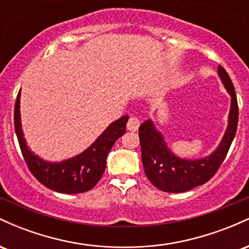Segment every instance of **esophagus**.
<instances>
[{"label": "esophagus", "instance_id": "esophagus-1", "mask_svg": "<svg viewBox=\"0 0 249 249\" xmlns=\"http://www.w3.org/2000/svg\"><path fill=\"white\" fill-rule=\"evenodd\" d=\"M139 125H141V122H139V119L137 118V117H131L130 119H128L127 124H126V127L128 131H132V132H136L137 130H138Z\"/></svg>", "mask_w": 249, "mask_h": 249}]
</instances>
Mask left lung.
I'll list each match as a JSON object with an SVG mask.
<instances>
[{
	"mask_svg": "<svg viewBox=\"0 0 249 249\" xmlns=\"http://www.w3.org/2000/svg\"><path fill=\"white\" fill-rule=\"evenodd\" d=\"M218 73L232 99L227 128L221 142L212 154L194 160L179 158L168 148L164 137L157 131L151 119H147L139 126L142 160L145 174L153 186L162 192H186L205 184L216 173L227 156L238 127L239 107L233 83L221 65H219Z\"/></svg>",
	"mask_w": 249,
	"mask_h": 249,
	"instance_id": "1",
	"label": "left lung"
}]
</instances>
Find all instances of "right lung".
<instances>
[{
	"label": "right lung",
	"mask_w": 249,
	"mask_h": 249,
	"mask_svg": "<svg viewBox=\"0 0 249 249\" xmlns=\"http://www.w3.org/2000/svg\"><path fill=\"white\" fill-rule=\"evenodd\" d=\"M19 97L21 92L16 98L14 123L22 154L33 176L45 187L59 193H83L95 187L105 171L108 152L117 139L126 131L128 116H123L111 123L84 152L61 162H49L34 154L27 146L21 125Z\"/></svg>",
	"instance_id": "right-lung-1"
}]
</instances>
